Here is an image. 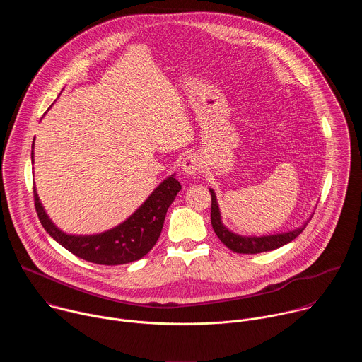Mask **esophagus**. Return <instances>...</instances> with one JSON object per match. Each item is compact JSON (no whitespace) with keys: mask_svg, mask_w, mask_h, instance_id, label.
Returning a JSON list of instances; mask_svg holds the SVG:
<instances>
[{"mask_svg":"<svg viewBox=\"0 0 362 362\" xmlns=\"http://www.w3.org/2000/svg\"><path fill=\"white\" fill-rule=\"evenodd\" d=\"M182 169L186 175H196L202 169V160L196 154H189L182 162Z\"/></svg>","mask_w":362,"mask_h":362,"instance_id":"34e87169","label":"esophagus"}]
</instances>
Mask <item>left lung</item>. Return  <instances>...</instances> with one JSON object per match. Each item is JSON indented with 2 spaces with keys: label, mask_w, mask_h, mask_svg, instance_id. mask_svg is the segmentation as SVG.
I'll list each match as a JSON object with an SVG mask.
<instances>
[{
  "label": "left lung",
  "mask_w": 362,
  "mask_h": 362,
  "mask_svg": "<svg viewBox=\"0 0 362 362\" xmlns=\"http://www.w3.org/2000/svg\"><path fill=\"white\" fill-rule=\"evenodd\" d=\"M211 196H212V211H211V221H212V226L215 233L218 235V238L221 239V242L228 246L230 250L236 252V253H247V255H255V253H261V252H269L274 249H278L286 243H289L291 240H293L298 235L302 233L303 228H298L292 232H286V233H281V235H272V236H238L232 232H229L221 221V214H219V208H218V202H216V194L215 192L211 189Z\"/></svg>",
  "instance_id": "8db88e82"
}]
</instances>
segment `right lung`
Returning a JSON list of instances; mask_svg holds the SVG:
<instances>
[{
  "label": "right lung",
  "instance_id": "1",
  "mask_svg": "<svg viewBox=\"0 0 362 362\" xmlns=\"http://www.w3.org/2000/svg\"><path fill=\"white\" fill-rule=\"evenodd\" d=\"M180 189L182 186L175 177L166 179L126 222L94 236H70L59 230L45 215L35 187L33 192L38 219L51 238L84 261L116 267L141 259L156 245L163 229L166 212Z\"/></svg>",
  "mask_w": 362,
  "mask_h": 362
}]
</instances>
